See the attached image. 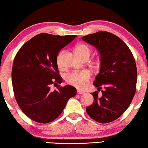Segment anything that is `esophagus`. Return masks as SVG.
<instances>
[{
    "instance_id": "esophagus-1",
    "label": "esophagus",
    "mask_w": 148,
    "mask_h": 148,
    "mask_svg": "<svg viewBox=\"0 0 148 148\" xmlns=\"http://www.w3.org/2000/svg\"><path fill=\"white\" fill-rule=\"evenodd\" d=\"M77 94L81 95V94H83V93H85V92L83 91V90H77Z\"/></svg>"
}]
</instances>
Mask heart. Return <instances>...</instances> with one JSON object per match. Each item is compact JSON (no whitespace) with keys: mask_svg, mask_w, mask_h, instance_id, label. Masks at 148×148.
<instances>
[{"mask_svg":"<svg viewBox=\"0 0 148 148\" xmlns=\"http://www.w3.org/2000/svg\"><path fill=\"white\" fill-rule=\"evenodd\" d=\"M76 53L81 59L85 57H89L91 49L87 45L84 44H78L75 47ZM63 51H61L57 57V63L58 66H61V59H62ZM91 76V73L88 70H85L80 72H73L68 74L65 77V80L69 85L74 87L83 88L87 85V83Z\"/></svg>","mask_w":148,"mask_h":148,"instance_id":"obj_1","label":"heart"}]
</instances>
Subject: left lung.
<instances>
[{"instance_id":"8db88e82","label":"left lung","mask_w":148,"mask_h":148,"mask_svg":"<svg viewBox=\"0 0 148 148\" xmlns=\"http://www.w3.org/2000/svg\"><path fill=\"white\" fill-rule=\"evenodd\" d=\"M82 40L99 51L100 71L93 84L104 88L101 97H98L97 91L92 92L94 102L86 111L95 121L108 123L119 119L134 97L137 83L134 58L123 41L108 32H97Z\"/></svg>"}]
</instances>
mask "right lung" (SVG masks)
I'll list each match as a JSON object with an SVG mask.
<instances>
[{
    "label": "right lung",
    "mask_w": 148,
    "mask_h": 148,
    "mask_svg": "<svg viewBox=\"0 0 148 148\" xmlns=\"http://www.w3.org/2000/svg\"><path fill=\"white\" fill-rule=\"evenodd\" d=\"M76 36L40 34L25 43L16 55L12 69L14 93L22 112L34 121H53L68 100L76 95V88L69 85L50 89L51 85L63 81L57 63L59 52Z\"/></svg>",
    "instance_id": "right-lung-1"
}]
</instances>
